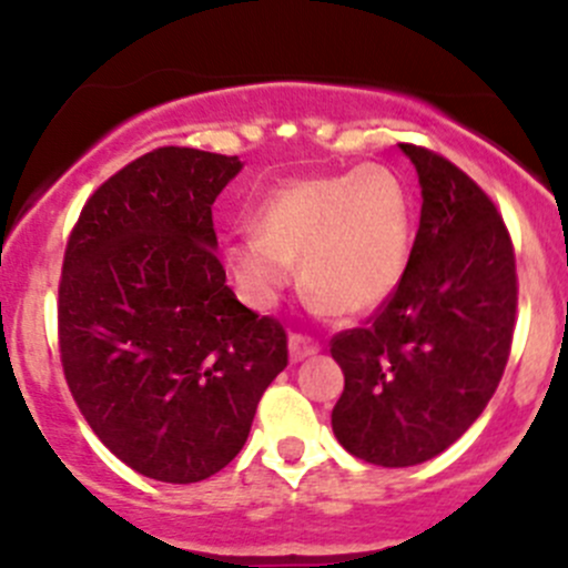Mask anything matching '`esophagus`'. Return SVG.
<instances>
[{"label": "esophagus", "mask_w": 568, "mask_h": 568, "mask_svg": "<svg viewBox=\"0 0 568 568\" xmlns=\"http://www.w3.org/2000/svg\"><path fill=\"white\" fill-rule=\"evenodd\" d=\"M318 354V343L311 335H302V332H291L288 335V357L291 363H302V359Z\"/></svg>", "instance_id": "obj_1"}]
</instances>
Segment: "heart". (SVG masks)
Instances as JSON below:
<instances>
[{
  "instance_id": "1",
  "label": "heart",
  "mask_w": 568,
  "mask_h": 568,
  "mask_svg": "<svg viewBox=\"0 0 568 568\" xmlns=\"http://www.w3.org/2000/svg\"><path fill=\"white\" fill-rule=\"evenodd\" d=\"M409 203L379 164L341 175L296 178L268 194L252 231L227 242L225 263L242 300L266 311L291 283L294 263L307 294L335 313L379 307L409 261Z\"/></svg>"
}]
</instances>
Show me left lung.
<instances>
[{
	"instance_id": "8db88e82",
	"label": "left lung",
	"mask_w": 568,
	"mask_h": 568,
	"mask_svg": "<svg viewBox=\"0 0 568 568\" xmlns=\"http://www.w3.org/2000/svg\"><path fill=\"white\" fill-rule=\"evenodd\" d=\"M420 181V227L398 288L332 337L343 395L337 443L379 467H412L456 443L506 371L517 257L500 211L454 162L400 142Z\"/></svg>"
}]
</instances>
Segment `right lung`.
I'll use <instances>...</instances> for the list:
<instances>
[{"instance_id":"right-lung-1","label":"right lung","mask_w":568,"mask_h":568,"mask_svg":"<svg viewBox=\"0 0 568 568\" xmlns=\"http://www.w3.org/2000/svg\"><path fill=\"white\" fill-rule=\"evenodd\" d=\"M239 156L156 148L101 183L62 257L57 332L73 400L140 475L197 484L236 459L288 365L272 316L236 300L211 205Z\"/></svg>"}]
</instances>
